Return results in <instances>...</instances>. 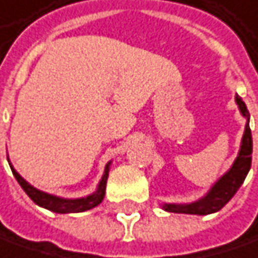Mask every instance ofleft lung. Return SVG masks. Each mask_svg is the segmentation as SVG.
<instances>
[{
    "instance_id": "left-lung-1",
    "label": "left lung",
    "mask_w": 258,
    "mask_h": 258,
    "mask_svg": "<svg viewBox=\"0 0 258 258\" xmlns=\"http://www.w3.org/2000/svg\"><path fill=\"white\" fill-rule=\"evenodd\" d=\"M236 102L239 105V110L243 117H246V126L242 138V145L239 150V154L230 168L227 174H224L220 178L215 185L210 190V193L202 198L198 202L188 204V205H174L168 204L163 205V210L168 212H177V214H198V215H208L212 212L220 211L239 190L243 179L246 177L249 168H251V153H252V137H251V129H249V113L246 110L245 102L236 95Z\"/></svg>"
}]
</instances>
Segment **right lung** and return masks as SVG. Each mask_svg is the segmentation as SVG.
<instances>
[{
	"instance_id": "obj_1",
	"label": "right lung",
	"mask_w": 258,
	"mask_h": 258,
	"mask_svg": "<svg viewBox=\"0 0 258 258\" xmlns=\"http://www.w3.org/2000/svg\"><path fill=\"white\" fill-rule=\"evenodd\" d=\"M10 168H12V172L17 179V182L20 184V187L25 190V193L37 205H40V207H43L48 211L57 212V214H68V212H83V211L92 210L102 202L104 195H105V185H107V178H108V171H110V163L105 166V172H104V177L98 185V190L93 195H90L87 198H81V199H60V198H56L53 195L40 191L20 177L13 166H10Z\"/></svg>"
}]
</instances>
